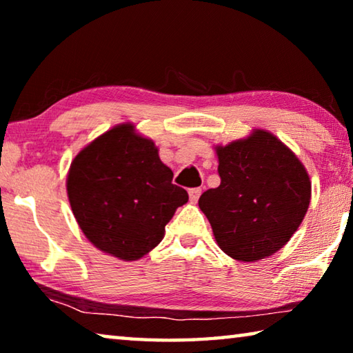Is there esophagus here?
Listing matches in <instances>:
<instances>
[{
	"instance_id": "34e87169",
	"label": "esophagus",
	"mask_w": 353,
	"mask_h": 353,
	"mask_svg": "<svg viewBox=\"0 0 353 353\" xmlns=\"http://www.w3.org/2000/svg\"><path fill=\"white\" fill-rule=\"evenodd\" d=\"M188 196H190L191 204H196V202H198V199H199V196H201V188H191L188 191Z\"/></svg>"
}]
</instances>
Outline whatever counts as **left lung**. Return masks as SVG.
<instances>
[{
	"instance_id": "8db88e82",
	"label": "left lung",
	"mask_w": 353,
	"mask_h": 353,
	"mask_svg": "<svg viewBox=\"0 0 353 353\" xmlns=\"http://www.w3.org/2000/svg\"><path fill=\"white\" fill-rule=\"evenodd\" d=\"M221 183L199 198L221 250L256 261L282 249L301 225L312 182L301 160L276 135L255 129L216 146Z\"/></svg>"
}]
</instances>
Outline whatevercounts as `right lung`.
I'll return each instance as SVG.
<instances>
[{
  "label": "right lung",
  "instance_id": "right-lung-1",
  "mask_svg": "<svg viewBox=\"0 0 353 353\" xmlns=\"http://www.w3.org/2000/svg\"><path fill=\"white\" fill-rule=\"evenodd\" d=\"M68 201L93 246L124 261L146 255L163 240L165 225L188 193L172 183L152 140L118 124L71 162Z\"/></svg>",
  "mask_w": 353,
  "mask_h": 353
}]
</instances>
